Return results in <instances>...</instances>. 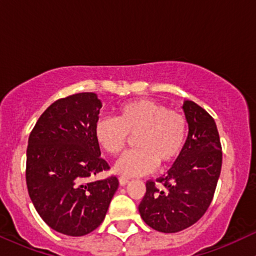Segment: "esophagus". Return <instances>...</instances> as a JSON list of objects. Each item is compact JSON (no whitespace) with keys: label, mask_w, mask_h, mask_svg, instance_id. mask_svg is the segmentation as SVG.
I'll return each mask as SVG.
<instances>
[{"label":"esophagus","mask_w":256,"mask_h":256,"mask_svg":"<svg viewBox=\"0 0 256 256\" xmlns=\"http://www.w3.org/2000/svg\"><path fill=\"white\" fill-rule=\"evenodd\" d=\"M128 183V178H124V177H120L119 178V184L122 185V186H124V185H126Z\"/></svg>","instance_id":"1"}]
</instances>
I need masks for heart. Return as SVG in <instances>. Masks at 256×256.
<instances>
[{
  "instance_id": "1",
  "label": "heart",
  "mask_w": 256,
  "mask_h": 256,
  "mask_svg": "<svg viewBox=\"0 0 256 256\" xmlns=\"http://www.w3.org/2000/svg\"><path fill=\"white\" fill-rule=\"evenodd\" d=\"M95 140L110 155L124 150L128 136H136L138 149L119 158L114 171L122 177L148 174L158 164L167 165L178 158L186 140L188 122L177 110L149 98L122 104L116 118H101L95 124Z\"/></svg>"
}]
</instances>
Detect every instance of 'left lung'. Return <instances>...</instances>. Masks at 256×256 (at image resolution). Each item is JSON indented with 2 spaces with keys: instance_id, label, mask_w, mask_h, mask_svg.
Here are the masks:
<instances>
[{
  "instance_id": "left-lung-1",
  "label": "left lung",
  "mask_w": 256,
  "mask_h": 256,
  "mask_svg": "<svg viewBox=\"0 0 256 256\" xmlns=\"http://www.w3.org/2000/svg\"><path fill=\"white\" fill-rule=\"evenodd\" d=\"M182 108L189 128L183 150L165 177L158 179L165 189L146 182L138 206L146 224L165 234L184 230L202 218L222 171V144L214 119L189 100Z\"/></svg>"
}]
</instances>
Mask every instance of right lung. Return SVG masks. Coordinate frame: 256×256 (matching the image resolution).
Instances as JSON below:
<instances>
[{"mask_svg": "<svg viewBox=\"0 0 256 256\" xmlns=\"http://www.w3.org/2000/svg\"><path fill=\"white\" fill-rule=\"evenodd\" d=\"M101 107L94 92L58 100L28 137V195L46 224L67 236H84L98 228L119 186L116 177L90 180L110 168L94 134Z\"/></svg>", "mask_w": 256, "mask_h": 256, "instance_id": "right-lung-1", "label": "right lung"}]
</instances>
